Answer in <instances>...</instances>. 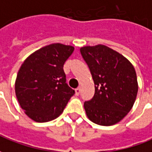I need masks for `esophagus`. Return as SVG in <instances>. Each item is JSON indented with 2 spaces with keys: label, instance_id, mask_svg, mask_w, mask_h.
<instances>
[{
  "label": "esophagus",
  "instance_id": "esophagus-1",
  "mask_svg": "<svg viewBox=\"0 0 152 152\" xmlns=\"http://www.w3.org/2000/svg\"><path fill=\"white\" fill-rule=\"evenodd\" d=\"M79 94H80V88H76V89H75V95L78 96V95H79Z\"/></svg>",
  "mask_w": 152,
  "mask_h": 152
}]
</instances>
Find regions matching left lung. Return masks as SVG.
<instances>
[{
  "label": "left lung",
  "instance_id": "left-lung-1",
  "mask_svg": "<svg viewBox=\"0 0 152 152\" xmlns=\"http://www.w3.org/2000/svg\"><path fill=\"white\" fill-rule=\"evenodd\" d=\"M80 53L95 85L94 96L83 105L87 116L98 125H114L130 112L137 98L138 83L133 65L102 45L84 46Z\"/></svg>",
  "mask_w": 152,
  "mask_h": 152
}]
</instances>
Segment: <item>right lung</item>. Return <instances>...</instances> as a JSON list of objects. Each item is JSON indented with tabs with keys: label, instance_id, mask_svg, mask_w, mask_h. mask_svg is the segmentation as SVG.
Here are the masks:
<instances>
[{
	"label": "right lung",
	"instance_id": "obj_1",
	"mask_svg": "<svg viewBox=\"0 0 152 152\" xmlns=\"http://www.w3.org/2000/svg\"><path fill=\"white\" fill-rule=\"evenodd\" d=\"M74 48L56 43L31 54L19 69L15 89L26 114L37 122L54 120L74 94L66 83L64 64Z\"/></svg>",
	"mask_w": 152,
	"mask_h": 152
}]
</instances>
